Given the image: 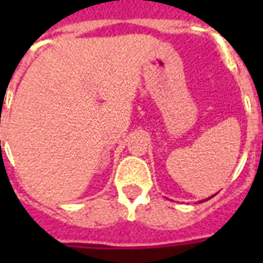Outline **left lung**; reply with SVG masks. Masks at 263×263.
Wrapping results in <instances>:
<instances>
[{
    "mask_svg": "<svg viewBox=\"0 0 263 263\" xmlns=\"http://www.w3.org/2000/svg\"><path fill=\"white\" fill-rule=\"evenodd\" d=\"M207 200H209V198H207Z\"/></svg>",
    "mask_w": 263,
    "mask_h": 263,
    "instance_id": "8db88e82",
    "label": "left lung"
}]
</instances>
